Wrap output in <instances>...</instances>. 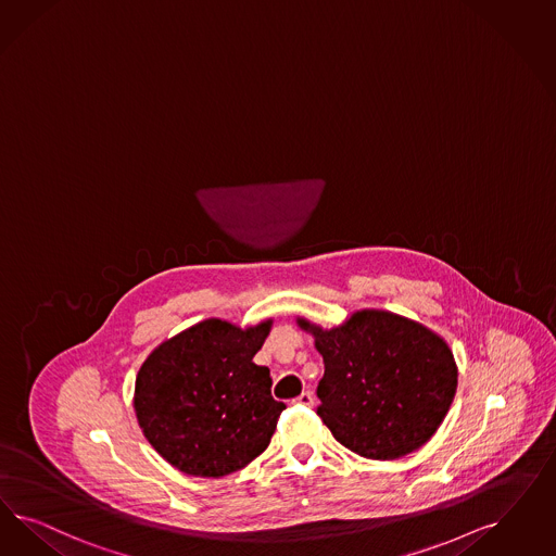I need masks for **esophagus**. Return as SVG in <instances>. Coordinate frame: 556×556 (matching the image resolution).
I'll use <instances>...</instances> for the list:
<instances>
[{
  "label": "esophagus",
  "instance_id": "esophagus-1",
  "mask_svg": "<svg viewBox=\"0 0 556 556\" xmlns=\"http://www.w3.org/2000/svg\"><path fill=\"white\" fill-rule=\"evenodd\" d=\"M293 404H302V406H312L314 404V394L312 392H302L295 401H293Z\"/></svg>",
  "mask_w": 556,
  "mask_h": 556
}]
</instances>
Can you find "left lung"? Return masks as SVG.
I'll return each instance as SVG.
<instances>
[{"mask_svg":"<svg viewBox=\"0 0 556 556\" xmlns=\"http://www.w3.org/2000/svg\"><path fill=\"white\" fill-rule=\"evenodd\" d=\"M298 325L325 359L316 413L341 445L399 459L433 438L458 386L454 355L433 330L383 309L355 312L330 330Z\"/></svg>","mask_w":556,"mask_h":556,"instance_id":"8db88e82","label":"left lung"}]
</instances>
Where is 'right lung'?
<instances>
[{
	"mask_svg": "<svg viewBox=\"0 0 556 556\" xmlns=\"http://www.w3.org/2000/svg\"><path fill=\"white\" fill-rule=\"evenodd\" d=\"M270 320L210 318L155 346L135 380V415L153 450L185 475L219 479L267 450L286 404L252 357Z\"/></svg>",
	"mask_w": 556,
	"mask_h": 556,
	"instance_id": "add662e5",
	"label": "right lung"
}]
</instances>
